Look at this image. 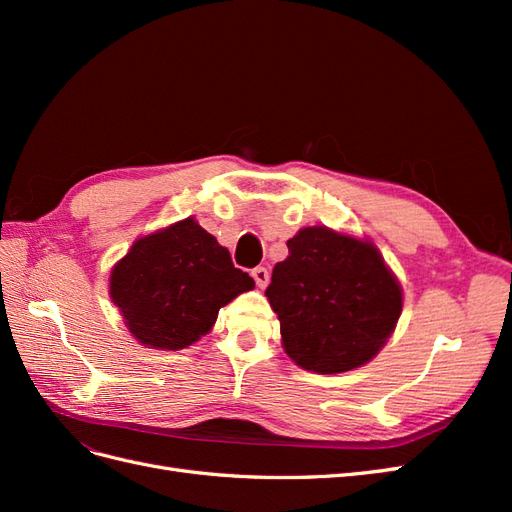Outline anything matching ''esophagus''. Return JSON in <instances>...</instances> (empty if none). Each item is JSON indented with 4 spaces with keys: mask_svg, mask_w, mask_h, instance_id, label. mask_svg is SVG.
Segmentation results:
<instances>
[{
    "mask_svg": "<svg viewBox=\"0 0 512 512\" xmlns=\"http://www.w3.org/2000/svg\"><path fill=\"white\" fill-rule=\"evenodd\" d=\"M252 277H254V282H256L258 288H265L269 284V271L265 267H256L252 271Z\"/></svg>",
    "mask_w": 512,
    "mask_h": 512,
    "instance_id": "obj_1",
    "label": "esophagus"
}]
</instances>
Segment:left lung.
Segmentation results:
<instances>
[{
  "instance_id": "1",
  "label": "left lung",
  "mask_w": 512,
  "mask_h": 512,
  "mask_svg": "<svg viewBox=\"0 0 512 512\" xmlns=\"http://www.w3.org/2000/svg\"><path fill=\"white\" fill-rule=\"evenodd\" d=\"M267 299L290 359L316 374L369 363L395 331L401 286L371 241L309 226L288 239Z\"/></svg>"
}]
</instances>
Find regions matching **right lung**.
Segmentation results:
<instances>
[{"mask_svg": "<svg viewBox=\"0 0 512 512\" xmlns=\"http://www.w3.org/2000/svg\"><path fill=\"white\" fill-rule=\"evenodd\" d=\"M252 288L226 247L185 218L136 239L113 267L108 292L143 346L181 350L211 331L220 307Z\"/></svg>", "mask_w": 512, "mask_h": 512, "instance_id": "obj_1", "label": "right lung"}]
</instances>
